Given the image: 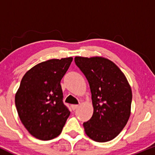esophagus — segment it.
<instances>
[{
	"mask_svg": "<svg viewBox=\"0 0 155 155\" xmlns=\"http://www.w3.org/2000/svg\"><path fill=\"white\" fill-rule=\"evenodd\" d=\"M78 107H79V105H74V104L71 105V108L73 110H74H74H76Z\"/></svg>",
	"mask_w": 155,
	"mask_h": 155,
	"instance_id": "34e87169",
	"label": "esophagus"
}]
</instances>
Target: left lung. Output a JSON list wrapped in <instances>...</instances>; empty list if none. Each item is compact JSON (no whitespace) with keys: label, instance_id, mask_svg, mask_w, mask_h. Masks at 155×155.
I'll return each instance as SVG.
<instances>
[{"label":"left lung","instance_id":"1","mask_svg":"<svg viewBox=\"0 0 155 155\" xmlns=\"http://www.w3.org/2000/svg\"><path fill=\"white\" fill-rule=\"evenodd\" d=\"M76 65L90 84L93 114L84 131L97 142H107L123 130L130 116L132 90L116 64L102 57H76Z\"/></svg>","mask_w":155,"mask_h":155}]
</instances>
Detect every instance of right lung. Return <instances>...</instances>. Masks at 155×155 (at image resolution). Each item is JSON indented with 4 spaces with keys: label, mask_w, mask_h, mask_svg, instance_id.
Wrapping results in <instances>:
<instances>
[{
    "label": "right lung",
    "mask_w": 155,
    "mask_h": 155,
    "mask_svg": "<svg viewBox=\"0 0 155 155\" xmlns=\"http://www.w3.org/2000/svg\"><path fill=\"white\" fill-rule=\"evenodd\" d=\"M73 58L51 59L26 72L15 95L21 122L33 136L42 140L58 137L71 112L63 102L60 81Z\"/></svg>",
    "instance_id": "1"
}]
</instances>
